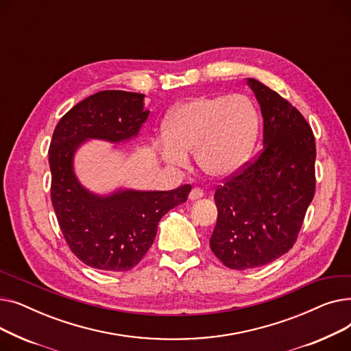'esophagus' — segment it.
Masks as SVG:
<instances>
[{"label": "esophagus", "instance_id": "1", "mask_svg": "<svg viewBox=\"0 0 351 351\" xmlns=\"http://www.w3.org/2000/svg\"><path fill=\"white\" fill-rule=\"evenodd\" d=\"M204 195H205L204 191L199 189V188H195V189L191 191L189 199H191V200H197V199H200V197H204Z\"/></svg>", "mask_w": 351, "mask_h": 351}]
</instances>
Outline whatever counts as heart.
<instances>
[{
  "instance_id": "1",
  "label": "heart",
  "mask_w": 351,
  "mask_h": 351,
  "mask_svg": "<svg viewBox=\"0 0 351 351\" xmlns=\"http://www.w3.org/2000/svg\"><path fill=\"white\" fill-rule=\"evenodd\" d=\"M257 131L259 115L247 97H197L165 119L159 156L168 166L186 168L188 154H195L206 175L228 178L249 159Z\"/></svg>"
}]
</instances>
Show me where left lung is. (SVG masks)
Masks as SVG:
<instances>
[{
    "label": "left lung",
    "instance_id": "left-lung-1",
    "mask_svg": "<svg viewBox=\"0 0 351 351\" xmlns=\"http://www.w3.org/2000/svg\"><path fill=\"white\" fill-rule=\"evenodd\" d=\"M263 117L257 159L215 192L217 222L210 249L226 267L265 266L296 242L315 196L316 143L299 110L262 82L247 78Z\"/></svg>",
    "mask_w": 351,
    "mask_h": 351
}]
</instances>
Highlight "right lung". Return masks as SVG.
<instances>
[{"instance_id":"1","label":"right lung","mask_w":351,"mask_h":351,"mask_svg":"<svg viewBox=\"0 0 351 351\" xmlns=\"http://www.w3.org/2000/svg\"><path fill=\"white\" fill-rule=\"evenodd\" d=\"M145 95L101 90L77 104L60 119L49 145L51 199L65 241L78 259L105 271H128L152 246L158 225L192 189L136 191L106 195L86 189L73 171L77 151L89 139L123 143L136 138L149 110Z\"/></svg>"}]
</instances>
